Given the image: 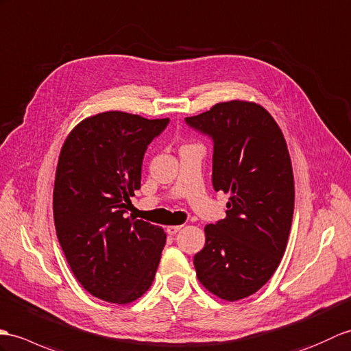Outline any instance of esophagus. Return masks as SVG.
Returning <instances> with one entry per match:
<instances>
[{
	"label": "esophagus",
	"instance_id": "esophagus-1",
	"mask_svg": "<svg viewBox=\"0 0 351 351\" xmlns=\"http://www.w3.org/2000/svg\"><path fill=\"white\" fill-rule=\"evenodd\" d=\"M181 229H182V226H169L167 227V233L169 234H176Z\"/></svg>",
	"mask_w": 351,
	"mask_h": 351
}]
</instances>
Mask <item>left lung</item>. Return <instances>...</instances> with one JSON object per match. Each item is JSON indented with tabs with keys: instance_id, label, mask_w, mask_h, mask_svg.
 I'll return each mask as SVG.
<instances>
[{
	"instance_id": "1",
	"label": "left lung",
	"mask_w": 351,
	"mask_h": 351,
	"mask_svg": "<svg viewBox=\"0 0 351 351\" xmlns=\"http://www.w3.org/2000/svg\"><path fill=\"white\" fill-rule=\"evenodd\" d=\"M185 121L213 137L214 189L230 194L226 218L205 227L194 267L203 287L234 302L271 280L287 247L295 208L287 143L254 101L217 103Z\"/></svg>"
}]
</instances>
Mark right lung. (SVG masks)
<instances>
[{"instance_id":"right-lung-1","label":"right lung","mask_w":351,"mask_h":351,"mask_svg":"<svg viewBox=\"0 0 351 351\" xmlns=\"http://www.w3.org/2000/svg\"><path fill=\"white\" fill-rule=\"evenodd\" d=\"M169 118L109 110L71 130L60 152L53 221L76 280L93 296L125 305L149 290L166 243L160 226L125 217L141 189L142 160Z\"/></svg>"}]
</instances>
